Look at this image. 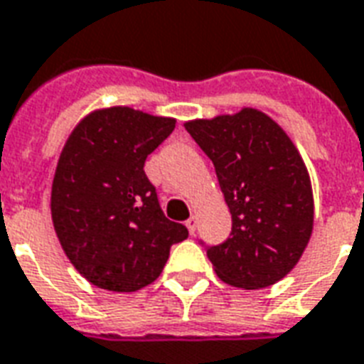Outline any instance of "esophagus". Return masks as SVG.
<instances>
[{
    "instance_id": "34e87169",
    "label": "esophagus",
    "mask_w": 364,
    "mask_h": 364,
    "mask_svg": "<svg viewBox=\"0 0 364 364\" xmlns=\"http://www.w3.org/2000/svg\"><path fill=\"white\" fill-rule=\"evenodd\" d=\"M185 225L189 228V233H191V235H195V233H196V225H198V220H196L195 216H191L189 220L185 222Z\"/></svg>"
}]
</instances>
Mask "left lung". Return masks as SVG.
<instances>
[{
  "label": "left lung",
  "mask_w": 364,
  "mask_h": 364,
  "mask_svg": "<svg viewBox=\"0 0 364 364\" xmlns=\"http://www.w3.org/2000/svg\"><path fill=\"white\" fill-rule=\"evenodd\" d=\"M185 129L214 164L231 212L230 237L206 247L216 274L245 289L279 282L299 262L314 220L311 179L295 144L252 107Z\"/></svg>",
  "instance_id": "8db88e82"
}]
</instances>
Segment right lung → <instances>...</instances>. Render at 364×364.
Here are the masks:
<instances>
[{
	"label": "right lung",
	"instance_id": "right-lung-1",
	"mask_svg": "<svg viewBox=\"0 0 364 364\" xmlns=\"http://www.w3.org/2000/svg\"><path fill=\"white\" fill-rule=\"evenodd\" d=\"M175 129L131 107L86 115L59 156L52 220L71 264L90 284L131 293L152 284L171 245L189 237L161 212L144 161Z\"/></svg>",
	"mask_w": 364,
	"mask_h": 364
}]
</instances>
